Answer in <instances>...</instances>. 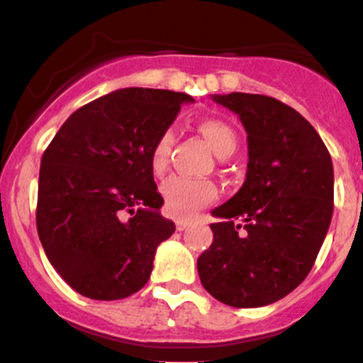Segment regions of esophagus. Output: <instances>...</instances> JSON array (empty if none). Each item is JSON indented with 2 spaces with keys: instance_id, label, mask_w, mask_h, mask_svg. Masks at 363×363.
Segmentation results:
<instances>
[{
  "instance_id": "esophagus-1",
  "label": "esophagus",
  "mask_w": 363,
  "mask_h": 363,
  "mask_svg": "<svg viewBox=\"0 0 363 363\" xmlns=\"http://www.w3.org/2000/svg\"><path fill=\"white\" fill-rule=\"evenodd\" d=\"M187 225H189V220H187V218H177V220H176V228H177L179 232L186 230Z\"/></svg>"
}]
</instances>
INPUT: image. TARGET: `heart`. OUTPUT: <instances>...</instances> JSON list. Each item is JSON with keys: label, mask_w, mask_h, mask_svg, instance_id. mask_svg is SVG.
Wrapping results in <instances>:
<instances>
[{"label": "heart", "mask_w": 363, "mask_h": 363, "mask_svg": "<svg viewBox=\"0 0 363 363\" xmlns=\"http://www.w3.org/2000/svg\"><path fill=\"white\" fill-rule=\"evenodd\" d=\"M198 131L205 136L210 147L220 158H225L235 152L237 133L235 129L223 119L205 118L198 121ZM172 129H164L157 140L153 141L148 153V164L155 176H162L167 170L170 153L174 147ZM162 196H164L165 208L170 213L184 216L208 205L215 199L216 187L206 179H189L182 176H172L162 184Z\"/></svg>", "instance_id": "1"}]
</instances>
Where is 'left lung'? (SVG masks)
Masks as SVG:
<instances>
[{"mask_svg":"<svg viewBox=\"0 0 363 363\" xmlns=\"http://www.w3.org/2000/svg\"><path fill=\"white\" fill-rule=\"evenodd\" d=\"M213 101L242 121L249 162L239 193L211 211L222 222L210 225L199 280L227 306H268L306 280L324 242L335 198L331 155L309 121L277 99L232 91Z\"/></svg>","mask_w":363,"mask_h":363,"instance_id":"obj_1","label":"left lung"}]
</instances>
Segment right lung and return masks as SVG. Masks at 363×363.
<instances>
[{"label": "right lung", "mask_w": 363, "mask_h": 363, "mask_svg": "<svg viewBox=\"0 0 363 363\" xmlns=\"http://www.w3.org/2000/svg\"><path fill=\"white\" fill-rule=\"evenodd\" d=\"M191 95L121 89L74 111L40 160L37 232L61 278L94 301L143 289L158 244L176 230L160 215L148 153Z\"/></svg>", "instance_id": "right-lung-1"}]
</instances>
